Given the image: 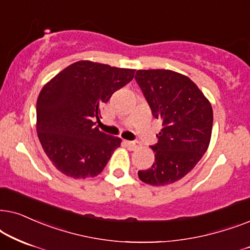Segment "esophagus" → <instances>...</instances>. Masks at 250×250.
I'll list each match as a JSON object with an SVG mask.
<instances>
[{"mask_svg":"<svg viewBox=\"0 0 250 250\" xmlns=\"http://www.w3.org/2000/svg\"><path fill=\"white\" fill-rule=\"evenodd\" d=\"M125 146H127L129 149H135V148L138 147V143H136V142L125 141Z\"/></svg>","mask_w":250,"mask_h":250,"instance_id":"esophagus-1","label":"esophagus"}]
</instances>
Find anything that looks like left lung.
<instances>
[{
	"label": "left lung",
	"mask_w": 250,
	"mask_h": 250,
	"mask_svg": "<svg viewBox=\"0 0 250 250\" xmlns=\"http://www.w3.org/2000/svg\"><path fill=\"white\" fill-rule=\"evenodd\" d=\"M136 82L152 114L162 122L151 146L155 161L139 170L146 184H171L188 175L207 151L211 137L212 108L197 84L188 76L169 69H139Z\"/></svg>",
	"instance_id": "1"
}]
</instances>
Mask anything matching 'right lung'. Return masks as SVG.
<instances>
[{
    "label": "right lung",
    "instance_id": "1",
    "mask_svg": "<svg viewBox=\"0 0 250 250\" xmlns=\"http://www.w3.org/2000/svg\"><path fill=\"white\" fill-rule=\"evenodd\" d=\"M135 69L76 62L46 83L36 103V130L45 154L62 174L95 177L121 139L96 127L101 107L134 79Z\"/></svg>",
    "mask_w": 250,
    "mask_h": 250
}]
</instances>
